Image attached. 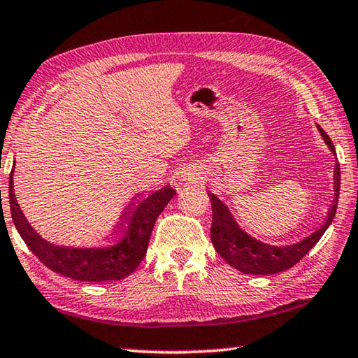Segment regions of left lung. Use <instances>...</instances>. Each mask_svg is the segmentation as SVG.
<instances>
[{
  "label": "left lung",
  "mask_w": 358,
  "mask_h": 358,
  "mask_svg": "<svg viewBox=\"0 0 358 358\" xmlns=\"http://www.w3.org/2000/svg\"><path fill=\"white\" fill-rule=\"evenodd\" d=\"M317 131L322 136L327 147L330 148L333 155L336 156L335 147L327 136V132L317 124ZM339 164L335 166V201H333L331 208L329 211L325 222L320 226L316 232L308 235L292 245H271L260 241L252 237L241 229L240 224L235 220L232 211L224 203L220 197L213 192H208L211 210H213V222H211V243H213L216 252L226 260V262L237 268L245 275H273L280 271L289 270L299 260L305 257V254L317 243L322 237L324 232L333 221L338 207L339 197Z\"/></svg>",
  "instance_id": "left-lung-1"
}]
</instances>
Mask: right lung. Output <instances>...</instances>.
<instances>
[{
  "instance_id": "add662e5",
  "label": "right lung",
  "mask_w": 358,
  "mask_h": 358,
  "mask_svg": "<svg viewBox=\"0 0 358 358\" xmlns=\"http://www.w3.org/2000/svg\"><path fill=\"white\" fill-rule=\"evenodd\" d=\"M14 171L9 178V203L12 221L36 257L47 268L77 281L104 282L129 276L147 254L155 222L177 191L166 185L148 194L124 216L120 232L113 238L92 246H66L41 237L23 215L14 192Z\"/></svg>"
}]
</instances>
